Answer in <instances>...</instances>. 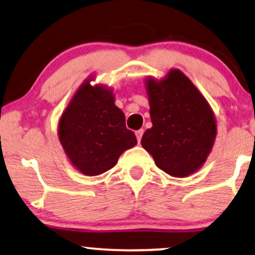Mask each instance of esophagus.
<instances>
[{"instance_id":"obj_1","label":"esophagus","mask_w":255,"mask_h":255,"mask_svg":"<svg viewBox=\"0 0 255 255\" xmlns=\"http://www.w3.org/2000/svg\"><path fill=\"white\" fill-rule=\"evenodd\" d=\"M143 131H144L143 129H138V130L135 131V135H136V138H137V141H138V142H140V141H141V138H142Z\"/></svg>"}]
</instances>
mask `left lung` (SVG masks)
Instances as JSON below:
<instances>
[{"label": "left lung", "instance_id": "1", "mask_svg": "<svg viewBox=\"0 0 255 255\" xmlns=\"http://www.w3.org/2000/svg\"><path fill=\"white\" fill-rule=\"evenodd\" d=\"M153 127L141 144L155 165L169 175L185 178L204 165L217 136V124L208 102L191 80L172 69L163 80L147 79Z\"/></svg>", "mask_w": 255, "mask_h": 255}]
</instances>
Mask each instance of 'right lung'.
Returning <instances> with one entry per match:
<instances>
[{"label": "right lung", "mask_w": 255, "mask_h": 255, "mask_svg": "<svg viewBox=\"0 0 255 255\" xmlns=\"http://www.w3.org/2000/svg\"><path fill=\"white\" fill-rule=\"evenodd\" d=\"M90 80L82 83L63 112L59 138L75 168L95 176L113 168L137 140L126 127L125 114L114 105L112 90L90 86Z\"/></svg>", "instance_id": "obj_1"}]
</instances>
